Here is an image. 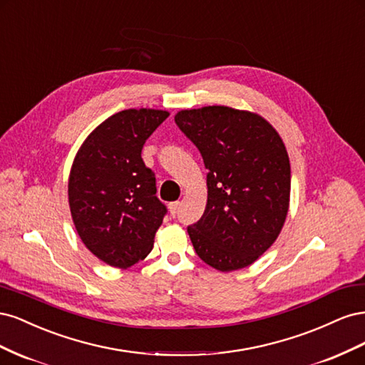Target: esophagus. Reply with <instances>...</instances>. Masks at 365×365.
I'll return each mask as SVG.
<instances>
[{
    "label": "esophagus",
    "mask_w": 365,
    "mask_h": 365,
    "mask_svg": "<svg viewBox=\"0 0 365 365\" xmlns=\"http://www.w3.org/2000/svg\"><path fill=\"white\" fill-rule=\"evenodd\" d=\"M180 207H181V202H170V204H169V212H170V215H172L173 217L176 216V213H178Z\"/></svg>",
    "instance_id": "1"
}]
</instances>
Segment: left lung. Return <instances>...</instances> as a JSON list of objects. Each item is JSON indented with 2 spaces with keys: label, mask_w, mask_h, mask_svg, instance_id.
Wrapping results in <instances>:
<instances>
[{
  "label": "left lung",
  "mask_w": 365,
  "mask_h": 365,
  "mask_svg": "<svg viewBox=\"0 0 365 365\" xmlns=\"http://www.w3.org/2000/svg\"><path fill=\"white\" fill-rule=\"evenodd\" d=\"M175 123L208 170L204 215L187 227L196 254L222 272L250 267L288 215L291 165L280 135L259 114L228 106L184 109Z\"/></svg>",
  "instance_id": "obj_1"
}]
</instances>
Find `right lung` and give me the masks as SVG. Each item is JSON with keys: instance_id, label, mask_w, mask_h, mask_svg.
Masks as SVG:
<instances>
[{"instance_id": "obj_1", "label": "right lung", "mask_w": 365, "mask_h": 365, "mask_svg": "<svg viewBox=\"0 0 365 365\" xmlns=\"http://www.w3.org/2000/svg\"><path fill=\"white\" fill-rule=\"evenodd\" d=\"M161 109H125L98 125L77 150L68 180L73 222L97 259L126 269L153 248L168 208L141 149L163 121Z\"/></svg>"}]
</instances>
